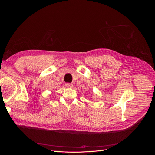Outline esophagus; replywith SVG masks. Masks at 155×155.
<instances>
[{"mask_svg": "<svg viewBox=\"0 0 155 155\" xmlns=\"http://www.w3.org/2000/svg\"><path fill=\"white\" fill-rule=\"evenodd\" d=\"M65 86L67 88H72L73 87V85L72 83H66L65 84Z\"/></svg>", "mask_w": 155, "mask_h": 155, "instance_id": "1", "label": "esophagus"}]
</instances>
